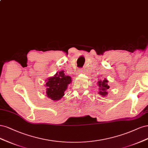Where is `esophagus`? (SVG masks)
<instances>
[{
    "label": "esophagus",
    "mask_w": 148,
    "mask_h": 148,
    "mask_svg": "<svg viewBox=\"0 0 148 148\" xmlns=\"http://www.w3.org/2000/svg\"><path fill=\"white\" fill-rule=\"evenodd\" d=\"M78 73H82V69H79L78 70Z\"/></svg>",
    "instance_id": "obj_1"
}]
</instances>
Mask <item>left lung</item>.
<instances>
[{
	"mask_svg": "<svg viewBox=\"0 0 148 148\" xmlns=\"http://www.w3.org/2000/svg\"><path fill=\"white\" fill-rule=\"evenodd\" d=\"M108 80L106 79H104L103 80H99L97 82V85L99 87L98 93L103 97H106L108 95L107 90L109 88V86L108 85Z\"/></svg>",
	"mask_w": 148,
	"mask_h": 148,
	"instance_id": "8db88e82",
	"label": "left lung"
}]
</instances>
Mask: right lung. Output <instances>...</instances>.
Listing matches in <instances>:
<instances>
[{
	"mask_svg": "<svg viewBox=\"0 0 148 148\" xmlns=\"http://www.w3.org/2000/svg\"><path fill=\"white\" fill-rule=\"evenodd\" d=\"M45 82L47 97L53 101H58L64 95L68 85L72 82V79L66 75L64 71H60L53 76L49 77Z\"/></svg>",
	"mask_w": 148,
	"mask_h": 148,
	"instance_id": "add662e5",
	"label": "right lung"
}]
</instances>
